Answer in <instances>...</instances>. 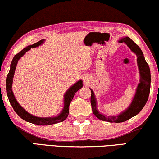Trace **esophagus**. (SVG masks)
I'll return each mask as SVG.
<instances>
[{"mask_svg": "<svg viewBox=\"0 0 159 159\" xmlns=\"http://www.w3.org/2000/svg\"><path fill=\"white\" fill-rule=\"evenodd\" d=\"M87 78V77H84V79H85V81H87V80H86V79H87V78Z\"/></svg>", "mask_w": 159, "mask_h": 159, "instance_id": "esophagus-1", "label": "esophagus"}]
</instances>
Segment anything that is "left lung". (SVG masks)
Instances as JSON below:
<instances>
[{
	"label": "left lung",
	"mask_w": 159,
	"mask_h": 159,
	"mask_svg": "<svg viewBox=\"0 0 159 159\" xmlns=\"http://www.w3.org/2000/svg\"><path fill=\"white\" fill-rule=\"evenodd\" d=\"M119 43H124L127 45L133 53L136 55L137 57V65L139 73V83L136 89V93L132 100L131 103L129 106L122 111L118 115H110L106 116L103 114L100 113L98 110V103L94 91L91 89V105L93 114L99 120L106 121L108 122H122L126 120L130 119L133 116H136L141 111L148 101V97L150 91V82H151V77H150V70L148 64L147 63L144 59V54L142 53L140 48L134 43L130 38L128 37H122L120 39Z\"/></svg>",
	"instance_id": "obj_1"
}]
</instances>
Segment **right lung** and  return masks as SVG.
Masks as SVG:
<instances>
[{"instance_id": "1", "label": "right lung", "mask_w": 159, "mask_h": 159, "mask_svg": "<svg viewBox=\"0 0 159 159\" xmlns=\"http://www.w3.org/2000/svg\"><path fill=\"white\" fill-rule=\"evenodd\" d=\"M45 39H42L40 41L37 42V43L33 44V45H29L25 48H23L22 51L18 53L17 54L14 56L12 61H11V65H10V70L8 73L7 77V81H6V89H7V94L9 98V103L12 106L14 110L17 115L21 117L22 119L25 120L26 122H31V123L35 125H53L58 123V122H63L65 120L66 118L68 116L69 114V106L70 103H71L72 100L75 95V93L78 92L81 87H83V81L81 79L78 81L73 85H72L67 90L64 95V107L62 111L60 113L55 116H49V117H39L36 116L33 114L29 113L26 111L22 106L20 105L19 103L17 101L15 97V94L13 93L12 89V83H13V78L15 75V72L16 67H17V62L19 61L21 57H23L26 52L29 51L33 48L39 47V45H42L45 43Z\"/></svg>"}]
</instances>
